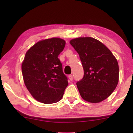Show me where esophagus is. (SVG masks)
Wrapping results in <instances>:
<instances>
[{
	"mask_svg": "<svg viewBox=\"0 0 133 133\" xmlns=\"http://www.w3.org/2000/svg\"><path fill=\"white\" fill-rule=\"evenodd\" d=\"M68 78H69V79L70 80V81H72V79H73V76H72V75H69Z\"/></svg>",
	"mask_w": 133,
	"mask_h": 133,
	"instance_id": "1",
	"label": "esophagus"
}]
</instances>
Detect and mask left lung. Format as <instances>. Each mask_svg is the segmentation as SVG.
<instances>
[{
    "mask_svg": "<svg viewBox=\"0 0 133 133\" xmlns=\"http://www.w3.org/2000/svg\"><path fill=\"white\" fill-rule=\"evenodd\" d=\"M79 54L84 75L77 81L81 97L91 103H99L110 96L119 82V65L111 51L102 43L90 37L71 40Z\"/></svg>",
    "mask_w": 133,
    "mask_h": 133,
    "instance_id": "8db88e82",
    "label": "left lung"
}]
</instances>
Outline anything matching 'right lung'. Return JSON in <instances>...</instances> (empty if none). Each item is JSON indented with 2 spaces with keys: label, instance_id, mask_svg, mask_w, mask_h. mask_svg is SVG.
<instances>
[{
  "label": "right lung",
  "instance_id": "obj_1",
  "mask_svg": "<svg viewBox=\"0 0 133 133\" xmlns=\"http://www.w3.org/2000/svg\"><path fill=\"white\" fill-rule=\"evenodd\" d=\"M65 41L51 38L38 42L26 52L22 71L26 87L40 102L50 104L59 102L68 85L58 56Z\"/></svg>",
  "mask_w": 133,
  "mask_h": 133
}]
</instances>
